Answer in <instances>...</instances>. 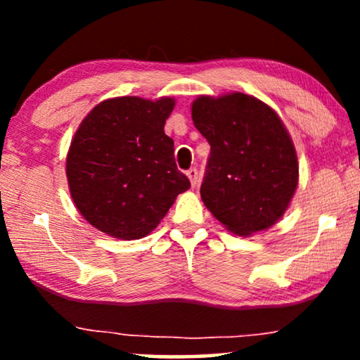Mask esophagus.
Instances as JSON below:
<instances>
[{
    "label": "esophagus",
    "mask_w": 360,
    "mask_h": 360,
    "mask_svg": "<svg viewBox=\"0 0 360 360\" xmlns=\"http://www.w3.org/2000/svg\"><path fill=\"white\" fill-rule=\"evenodd\" d=\"M186 176H188V179H190V184H191V186H196V185H198V181H200L198 170H196V169H190V170H186Z\"/></svg>",
    "instance_id": "1"
}]
</instances>
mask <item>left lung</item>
Here are the masks:
<instances>
[{
  "instance_id": "obj_1",
  "label": "left lung",
  "mask_w": 360,
  "mask_h": 360,
  "mask_svg": "<svg viewBox=\"0 0 360 360\" xmlns=\"http://www.w3.org/2000/svg\"><path fill=\"white\" fill-rule=\"evenodd\" d=\"M196 129L211 146L201 200L231 233L250 236L282 218L298 185V159L277 112L244 93L198 96Z\"/></svg>"
}]
</instances>
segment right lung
Instances as JSON below:
<instances>
[{
	"mask_svg": "<svg viewBox=\"0 0 360 360\" xmlns=\"http://www.w3.org/2000/svg\"><path fill=\"white\" fill-rule=\"evenodd\" d=\"M174 98L120 96L82 121L67 154L73 203L91 226L116 239H141L159 226L190 180L176 169L164 132Z\"/></svg>",
	"mask_w": 360,
	"mask_h": 360,
	"instance_id": "right-lung-1",
	"label": "right lung"
}]
</instances>
